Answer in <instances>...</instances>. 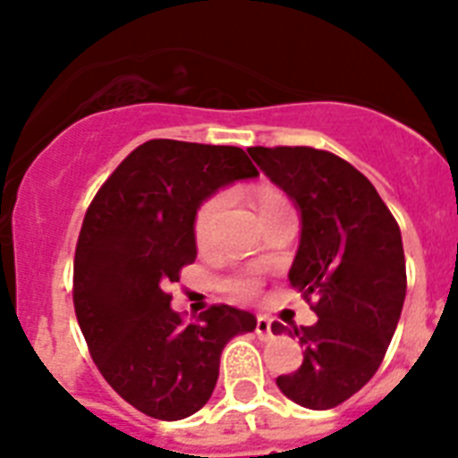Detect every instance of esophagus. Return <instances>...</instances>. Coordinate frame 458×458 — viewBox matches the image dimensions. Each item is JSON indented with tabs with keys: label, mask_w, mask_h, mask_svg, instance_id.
I'll return each instance as SVG.
<instances>
[{
	"label": "esophagus",
	"mask_w": 458,
	"mask_h": 458,
	"mask_svg": "<svg viewBox=\"0 0 458 458\" xmlns=\"http://www.w3.org/2000/svg\"><path fill=\"white\" fill-rule=\"evenodd\" d=\"M257 335L259 340H271L273 337V323L266 316H259L257 318Z\"/></svg>",
	"instance_id": "esophagus-1"
}]
</instances>
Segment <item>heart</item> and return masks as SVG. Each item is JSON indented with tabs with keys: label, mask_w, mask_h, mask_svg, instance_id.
Segmentation results:
<instances>
[{
	"label": "heart",
	"mask_w": 458,
	"mask_h": 458,
	"mask_svg": "<svg viewBox=\"0 0 458 458\" xmlns=\"http://www.w3.org/2000/svg\"><path fill=\"white\" fill-rule=\"evenodd\" d=\"M251 199H254V207H257L259 216L271 214V211H278V208L287 207V199L278 190L273 187H254L251 190ZM225 194H214L208 197L199 208H197V216H194V240L197 244H208L211 237H214L218 223H221V216L225 211ZM223 287L228 293L237 294V297H250V294L257 293L259 280L254 276H233L223 283Z\"/></svg>",
	"instance_id": "b5f03b06"
}]
</instances>
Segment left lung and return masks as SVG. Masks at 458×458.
Masks as SVG:
<instances>
[{
  "label": "left lung",
  "instance_id": "8db88e82",
  "mask_svg": "<svg viewBox=\"0 0 458 458\" xmlns=\"http://www.w3.org/2000/svg\"><path fill=\"white\" fill-rule=\"evenodd\" d=\"M261 171L301 216L290 285L318 320L294 327L304 361L278 376L294 404L326 411L361 390L390 347L406 297L402 233L370 180L313 147H250ZM290 333L273 323V335Z\"/></svg>",
  "mask_w": 458,
  "mask_h": 458
}]
</instances>
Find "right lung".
Here are the masks:
<instances>
[{
  "instance_id": "1",
  "label": "right lung",
  "mask_w": 458,
  "mask_h": 458,
  "mask_svg": "<svg viewBox=\"0 0 458 458\" xmlns=\"http://www.w3.org/2000/svg\"><path fill=\"white\" fill-rule=\"evenodd\" d=\"M257 175L240 147L149 140L121 161L85 214L75 316L104 380L152 419L199 411L218 380L223 347L257 327L254 313L228 304L185 323L165 293L197 259L201 201Z\"/></svg>"
}]
</instances>
